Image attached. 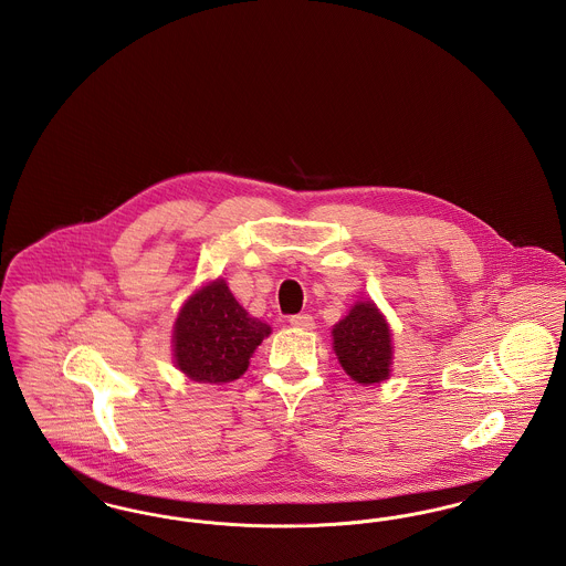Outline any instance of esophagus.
<instances>
[{"instance_id": "obj_1", "label": "esophagus", "mask_w": 566, "mask_h": 566, "mask_svg": "<svg viewBox=\"0 0 566 566\" xmlns=\"http://www.w3.org/2000/svg\"><path fill=\"white\" fill-rule=\"evenodd\" d=\"M289 323L293 324L295 328H303V331H312L314 328V318L310 314H296L291 316Z\"/></svg>"}]
</instances>
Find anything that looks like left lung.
Returning <instances> with one entry per match:
<instances>
[{"instance_id":"left-lung-1","label":"left lung","mask_w":566,"mask_h":566,"mask_svg":"<svg viewBox=\"0 0 566 566\" xmlns=\"http://www.w3.org/2000/svg\"><path fill=\"white\" fill-rule=\"evenodd\" d=\"M333 344L342 367L358 384H377L390 374V328L371 301L356 303L335 324Z\"/></svg>"}]
</instances>
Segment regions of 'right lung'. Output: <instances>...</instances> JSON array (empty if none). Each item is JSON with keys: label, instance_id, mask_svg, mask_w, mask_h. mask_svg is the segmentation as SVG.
Returning a JSON list of instances; mask_svg holds the SVG:
<instances>
[{"label": "right lung", "instance_id": "add662e5", "mask_svg": "<svg viewBox=\"0 0 566 566\" xmlns=\"http://www.w3.org/2000/svg\"><path fill=\"white\" fill-rule=\"evenodd\" d=\"M270 333L268 324L248 316L224 280H216L180 310L174 331L176 363L195 381H231L248 369L252 352Z\"/></svg>", "mask_w": 566, "mask_h": 566}]
</instances>
